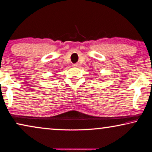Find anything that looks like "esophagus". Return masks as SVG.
<instances>
[{
    "label": "esophagus",
    "instance_id": "esophagus-1",
    "mask_svg": "<svg viewBox=\"0 0 152 152\" xmlns=\"http://www.w3.org/2000/svg\"><path fill=\"white\" fill-rule=\"evenodd\" d=\"M74 67V68H80V64H79V63H77V64H73V66H72Z\"/></svg>",
    "mask_w": 152,
    "mask_h": 152
}]
</instances>
